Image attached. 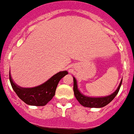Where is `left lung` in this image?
<instances>
[{"instance_id":"1","label":"left lung","mask_w":134,"mask_h":134,"mask_svg":"<svg viewBox=\"0 0 134 134\" xmlns=\"http://www.w3.org/2000/svg\"><path fill=\"white\" fill-rule=\"evenodd\" d=\"M73 80L74 94H75L76 99H77V100L79 101L81 105H82L84 107H87V108H103V107L107 105L108 103L111 102V100L114 99V97L116 96L117 94L119 93V90H120V86H121V83H122V79L120 81V84H119L117 90L113 94H111V95L108 96V97H98V98L88 97L82 94L77 88V81H76L75 77H73Z\"/></svg>"}]
</instances>
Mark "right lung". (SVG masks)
<instances>
[{"label": "right lung", "mask_w": 134, "mask_h": 134, "mask_svg": "<svg viewBox=\"0 0 134 134\" xmlns=\"http://www.w3.org/2000/svg\"><path fill=\"white\" fill-rule=\"evenodd\" d=\"M67 71L59 72L55 74L47 81L37 87L31 88H23L19 87L13 81L9 73V81L12 87L18 97L25 103L30 105H46L55 96V90L59 81L65 75Z\"/></svg>", "instance_id": "add662e5"}]
</instances>
